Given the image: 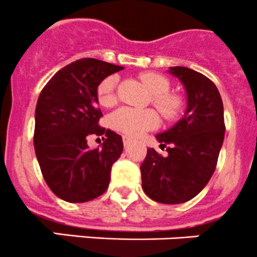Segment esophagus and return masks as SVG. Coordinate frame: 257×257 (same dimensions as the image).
Here are the masks:
<instances>
[{
    "label": "esophagus",
    "mask_w": 257,
    "mask_h": 257,
    "mask_svg": "<svg viewBox=\"0 0 257 257\" xmlns=\"http://www.w3.org/2000/svg\"><path fill=\"white\" fill-rule=\"evenodd\" d=\"M132 143V139L129 138L128 136H124L123 137V144H124V147H128L129 144Z\"/></svg>",
    "instance_id": "34e87169"
}]
</instances>
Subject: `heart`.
Segmentation results:
<instances>
[{"label":"heart","mask_w":257,"mask_h":257,"mask_svg":"<svg viewBox=\"0 0 257 257\" xmlns=\"http://www.w3.org/2000/svg\"><path fill=\"white\" fill-rule=\"evenodd\" d=\"M145 87L152 92L153 104L167 120H175L185 109L186 100L178 92H169L170 82L167 77L155 72H144L139 76ZM116 77H105L98 85V100L102 105L112 104L115 99ZM114 129L132 137H138L144 132L152 131L159 125V115L154 109H136L123 107L110 116Z\"/></svg>","instance_id":"b5f03b06"}]
</instances>
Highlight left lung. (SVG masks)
Segmentation results:
<instances>
[{
  "mask_svg": "<svg viewBox=\"0 0 257 257\" xmlns=\"http://www.w3.org/2000/svg\"><path fill=\"white\" fill-rule=\"evenodd\" d=\"M188 95L183 118L157 136L163 157L149 148L141 165L142 186L153 200L180 204L198 195L216 169L225 136L224 105L216 85L208 77L186 67H170Z\"/></svg>",
  "mask_w": 257,
  "mask_h": 257,
  "instance_id": "8db88e82",
  "label": "left lung"
}]
</instances>
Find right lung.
I'll return each instance as SVG.
<instances>
[{
  "mask_svg": "<svg viewBox=\"0 0 257 257\" xmlns=\"http://www.w3.org/2000/svg\"><path fill=\"white\" fill-rule=\"evenodd\" d=\"M123 67L82 58L59 69L36 105L33 144L43 178L68 203H85L107 190L112 165L123 152L119 134L99 125L97 88ZM105 135L102 148L89 150L88 135Z\"/></svg>",
  "mask_w": 257,
  "mask_h": 257,
  "instance_id": "right-lung-1",
  "label": "right lung"
}]
</instances>
